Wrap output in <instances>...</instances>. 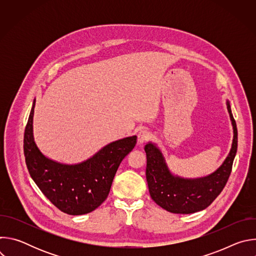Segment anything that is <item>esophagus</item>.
<instances>
[{"label":"esophagus","mask_w":256,"mask_h":256,"mask_svg":"<svg viewBox=\"0 0 256 256\" xmlns=\"http://www.w3.org/2000/svg\"><path fill=\"white\" fill-rule=\"evenodd\" d=\"M150 138H151V134L148 130H142L138 134V144H142L146 142L147 140H149Z\"/></svg>","instance_id":"esophagus-1"}]
</instances>
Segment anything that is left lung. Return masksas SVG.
Returning a JSON list of instances; mask_svg holds the SVG:
<instances>
[{"label":"left lung","mask_w":256,"mask_h":256,"mask_svg":"<svg viewBox=\"0 0 256 256\" xmlns=\"http://www.w3.org/2000/svg\"><path fill=\"white\" fill-rule=\"evenodd\" d=\"M227 109L234 134L232 147L223 164L206 176L184 178L174 175L157 144L149 142L144 146L147 155L146 177L150 196L158 206L174 214H192L208 208L221 194L231 174L238 142L236 122L228 100Z\"/></svg>","instance_id":"left-lung-1"}]
</instances>
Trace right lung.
<instances>
[{"instance_id": "right-lung-1", "label": "right lung", "mask_w": 256, "mask_h": 256, "mask_svg": "<svg viewBox=\"0 0 256 256\" xmlns=\"http://www.w3.org/2000/svg\"><path fill=\"white\" fill-rule=\"evenodd\" d=\"M35 101L24 132V156L31 178L62 212L79 216L94 210L108 196L120 164L134 148L136 136L108 144L78 164L56 162L44 156L34 140Z\"/></svg>"}]
</instances>
